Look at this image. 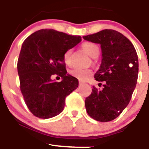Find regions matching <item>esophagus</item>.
<instances>
[{
	"label": "esophagus",
	"instance_id": "34e87169",
	"mask_svg": "<svg viewBox=\"0 0 149 149\" xmlns=\"http://www.w3.org/2000/svg\"><path fill=\"white\" fill-rule=\"evenodd\" d=\"M79 86H81V85L84 84V82H83V81H79Z\"/></svg>",
	"mask_w": 149,
	"mask_h": 149
}]
</instances>
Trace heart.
<instances>
[{
	"mask_svg": "<svg viewBox=\"0 0 149 149\" xmlns=\"http://www.w3.org/2000/svg\"><path fill=\"white\" fill-rule=\"evenodd\" d=\"M82 48L90 56L95 58L98 56L100 54V48L98 45L91 42H85L82 43ZM72 53V49L66 50L63 54L64 62L67 65H70L71 62V55ZM70 75L73 77L77 78L81 81H84L88 77L92 74V70L91 69H84L80 68H74L69 71Z\"/></svg>",
	"mask_w": 149,
	"mask_h": 149,
	"instance_id": "1",
	"label": "heart"
}]
</instances>
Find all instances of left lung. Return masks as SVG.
Returning a JSON list of instances; mask_svg holds the SVG:
<instances>
[{
    "mask_svg": "<svg viewBox=\"0 0 149 149\" xmlns=\"http://www.w3.org/2000/svg\"><path fill=\"white\" fill-rule=\"evenodd\" d=\"M86 40L100 44L102 63L94 75L103 81L102 89L93 86L85 100L87 113L97 121L108 122L117 118L130 102L136 87L139 72L137 52L123 34L112 29L84 36Z\"/></svg>",
    "mask_w": 149,
    "mask_h": 149,
    "instance_id": "obj_1",
    "label": "left lung"
}]
</instances>
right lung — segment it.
Listing matches in <instances>:
<instances>
[{
	"instance_id": "1",
	"label": "right lung",
	"mask_w": 149,
	"mask_h": 149,
	"mask_svg": "<svg viewBox=\"0 0 149 149\" xmlns=\"http://www.w3.org/2000/svg\"><path fill=\"white\" fill-rule=\"evenodd\" d=\"M81 40V36L41 29L23 42L17 62L20 90L35 116L45 119L59 114L65 97L78 87L77 79L67 74L63 54ZM54 74L62 77V81H52Z\"/></svg>"
}]
</instances>
